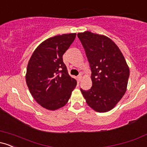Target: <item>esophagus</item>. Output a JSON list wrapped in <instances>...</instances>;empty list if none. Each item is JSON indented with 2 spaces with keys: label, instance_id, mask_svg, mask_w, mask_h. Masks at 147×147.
<instances>
[{
  "label": "esophagus",
  "instance_id": "esophagus-1",
  "mask_svg": "<svg viewBox=\"0 0 147 147\" xmlns=\"http://www.w3.org/2000/svg\"><path fill=\"white\" fill-rule=\"evenodd\" d=\"M77 80H78V82H80V81L82 80V75H79L78 77H77Z\"/></svg>",
  "mask_w": 147,
  "mask_h": 147
}]
</instances>
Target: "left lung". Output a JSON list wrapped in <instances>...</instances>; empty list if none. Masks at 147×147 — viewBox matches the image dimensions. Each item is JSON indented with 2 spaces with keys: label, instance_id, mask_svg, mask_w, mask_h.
<instances>
[{
  "label": "left lung",
  "instance_id": "1",
  "mask_svg": "<svg viewBox=\"0 0 147 147\" xmlns=\"http://www.w3.org/2000/svg\"><path fill=\"white\" fill-rule=\"evenodd\" d=\"M77 36L91 68L92 87L81 89L87 104L96 112L112 110L127 88L129 68L119 48L110 38L86 31Z\"/></svg>",
  "mask_w": 147,
  "mask_h": 147
}]
</instances>
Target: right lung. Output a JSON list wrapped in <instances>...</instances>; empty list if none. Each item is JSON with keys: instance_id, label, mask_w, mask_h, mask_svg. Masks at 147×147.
<instances>
[{"instance_id": "right-lung-1", "label": "right lung", "mask_w": 147, "mask_h": 147, "mask_svg": "<svg viewBox=\"0 0 147 147\" xmlns=\"http://www.w3.org/2000/svg\"><path fill=\"white\" fill-rule=\"evenodd\" d=\"M76 34H63L45 40L35 49L28 63L27 85L35 101L47 110L65 106L77 86L63 62V54Z\"/></svg>"}]
</instances>
